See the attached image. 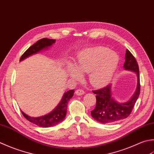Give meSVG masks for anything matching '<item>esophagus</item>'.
<instances>
[{
    "label": "esophagus",
    "instance_id": "obj_1",
    "mask_svg": "<svg viewBox=\"0 0 154 154\" xmlns=\"http://www.w3.org/2000/svg\"><path fill=\"white\" fill-rule=\"evenodd\" d=\"M75 93H76V94L77 95V96H82V95H83V94H84V90H77L76 92H75Z\"/></svg>",
    "mask_w": 154,
    "mask_h": 154
}]
</instances>
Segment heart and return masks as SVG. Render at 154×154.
I'll list each match as a JSON object with an SVG mask.
<instances>
[{"label": "heart", "mask_w": 154, "mask_h": 154, "mask_svg": "<svg viewBox=\"0 0 154 154\" xmlns=\"http://www.w3.org/2000/svg\"><path fill=\"white\" fill-rule=\"evenodd\" d=\"M118 63V54L103 47H96L80 52L74 68L70 66L68 70L70 76L76 80L82 79V74H88L93 86H102L111 80Z\"/></svg>", "instance_id": "1"}]
</instances>
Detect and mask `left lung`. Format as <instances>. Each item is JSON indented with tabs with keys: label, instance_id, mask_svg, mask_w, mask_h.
I'll use <instances>...</instances> for the list:
<instances>
[{
	"label": "left lung",
	"instance_id": "8db88e82",
	"mask_svg": "<svg viewBox=\"0 0 154 154\" xmlns=\"http://www.w3.org/2000/svg\"><path fill=\"white\" fill-rule=\"evenodd\" d=\"M124 68L125 70L134 72L137 76V86L134 95L125 102H118L112 96V84L93 91L96 94V105L91 111L92 118L102 124L116 123L129 116L138 98L140 92L139 67L136 58L127 49L125 51Z\"/></svg>",
	"mask_w": 154,
	"mask_h": 154
}]
</instances>
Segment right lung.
I'll list each match as a JSON object with an SVG mask.
<instances>
[{
  "mask_svg": "<svg viewBox=\"0 0 154 154\" xmlns=\"http://www.w3.org/2000/svg\"><path fill=\"white\" fill-rule=\"evenodd\" d=\"M55 42L56 40L54 39L42 38L39 40L38 41H37L26 50V51L21 56L20 62L29 58L30 56L44 51V50H48L50 47L52 46L53 44L55 43ZM74 93V90H70L65 92L57 106L52 112L46 115L42 116L32 117L26 114L22 110L21 112L26 120L40 127L49 128L54 126L64 120L67 112L68 102L72 98Z\"/></svg>",
  "mask_w": 154,
  "mask_h": 154,
  "instance_id": "right-lung-1",
  "label": "right lung"
}]
</instances>
